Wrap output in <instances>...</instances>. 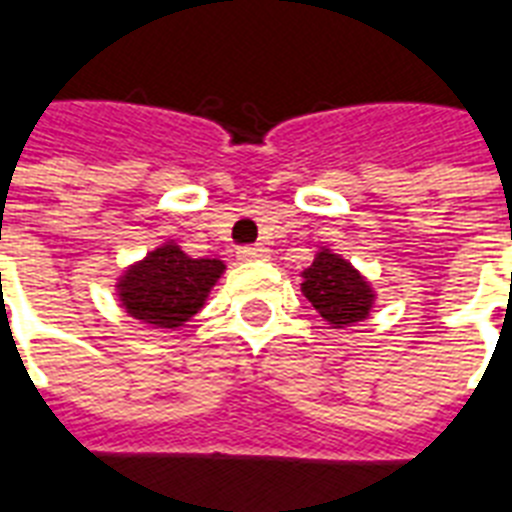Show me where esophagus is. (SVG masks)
Masks as SVG:
<instances>
[{
    "label": "esophagus",
    "instance_id": "1",
    "mask_svg": "<svg viewBox=\"0 0 512 512\" xmlns=\"http://www.w3.org/2000/svg\"><path fill=\"white\" fill-rule=\"evenodd\" d=\"M269 248H264V245H243L240 251H237V256L243 261H253V259H267Z\"/></svg>",
    "mask_w": 512,
    "mask_h": 512
}]
</instances>
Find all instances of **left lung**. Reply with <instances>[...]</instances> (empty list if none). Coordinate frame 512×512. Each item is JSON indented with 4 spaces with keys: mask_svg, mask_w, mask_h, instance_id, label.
Segmentation results:
<instances>
[{
    "mask_svg": "<svg viewBox=\"0 0 512 512\" xmlns=\"http://www.w3.org/2000/svg\"><path fill=\"white\" fill-rule=\"evenodd\" d=\"M301 293L331 328L355 326L374 307V291L358 269L339 253L318 251L315 261L301 272Z\"/></svg>",
    "mask_w": 512,
    "mask_h": 512,
    "instance_id": "left-lung-1",
    "label": "left lung"
}]
</instances>
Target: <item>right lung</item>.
Instances as JSON below:
<instances>
[{
  "label": "right lung",
  "instance_id": "add662e5",
  "mask_svg": "<svg viewBox=\"0 0 512 512\" xmlns=\"http://www.w3.org/2000/svg\"><path fill=\"white\" fill-rule=\"evenodd\" d=\"M224 269V261L192 259L176 243H165L125 269L117 293L130 318L152 328H178L202 310Z\"/></svg>",
  "mask_w": 512,
  "mask_h": 512
}]
</instances>
